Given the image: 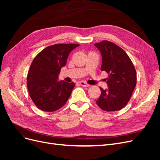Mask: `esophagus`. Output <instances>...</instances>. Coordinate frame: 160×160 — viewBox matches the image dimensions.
I'll return each mask as SVG.
<instances>
[{"label":"esophagus","mask_w":160,"mask_h":160,"mask_svg":"<svg viewBox=\"0 0 160 160\" xmlns=\"http://www.w3.org/2000/svg\"><path fill=\"white\" fill-rule=\"evenodd\" d=\"M79 84L81 86L85 87V88H87V87H89V85L88 83H87L86 82H85V81H81V82H79Z\"/></svg>","instance_id":"obj_1"}]
</instances>
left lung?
I'll list each match as a JSON object with an SVG mask.
<instances>
[{
    "label": "left lung",
    "mask_w": 160,
    "mask_h": 160,
    "mask_svg": "<svg viewBox=\"0 0 160 160\" xmlns=\"http://www.w3.org/2000/svg\"><path fill=\"white\" fill-rule=\"evenodd\" d=\"M102 55L101 71L109 74L105 80L108 89L100 88L101 95L96 101L106 111L122 109L128 104L136 86L137 73L132 60L122 48L115 43L103 41L94 45Z\"/></svg>",
    "instance_id": "8db88e82"
}]
</instances>
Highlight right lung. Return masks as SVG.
Masks as SVG:
<instances>
[{"label": "right lung", "instance_id": "1", "mask_svg": "<svg viewBox=\"0 0 160 160\" xmlns=\"http://www.w3.org/2000/svg\"><path fill=\"white\" fill-rule=\"evenodd\" d=\"M79 44H55L45 48L34 58L27 82L28 93L37 107L52 112L61 108L69 99L73 82L58 81V75L67 63L71 51Z\"/></svg>", "mask_w": 160, "mask_h": 160}]
</instances>
